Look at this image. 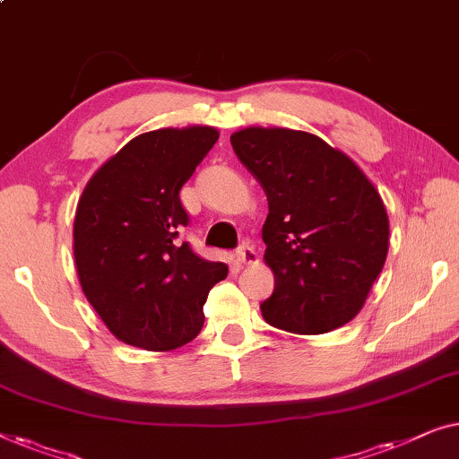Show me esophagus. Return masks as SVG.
<instances>
[{
    "label": "esophagus",
    "mask_w": 459,
    "mask_h": 459,
    "mask_svg": "<svg viewBox=\"0 0 459 459\" xmlns=\"http://www.w3.org/2000/svg\"><path fill=\"white\" fill-rule=\"evenodd\" d=\"M237 262H241V264H255L257 262V254H255V249H254V245H249V243H243L241 247L237 249Z\"/></svg>",
    "instance_id": "1"
}]
</instances>
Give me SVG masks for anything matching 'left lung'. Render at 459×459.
I'll list each match as a JSON object with an SVG mask.
<instances>
[{
    "mask_svg": "<svg viewBox=\"0 0 459 459\" xmlns=\"http://www.w3.org/2000/svg\"><path fill=\"white\" fill-rule=\"evenodd\" d=\"M230 145L268 197L262 238L274 291L260 306L264 320L295 334L347 325L389 251L378 191L316 134L249 126L230 134Z\"/></svg>",
    "mask_w": 459,
    "mask_h": 459,
    "instance_id": "left-lung-1",
    "label": "left lung"
}]
</instances>
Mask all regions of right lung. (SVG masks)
Listing matches in <instances>:
<instances>
[{
  "mask_svg": "<svg viewBox=\"0 0 459 459\" xmlns=\"http://www.w3.org/2000/svg\"><path fill=\"white\" fill-rule=\"evenodd\" d=\"M218 141L212 126L139 134L89 180L74 216V262L82 293L122 343L168 351L204 326L210 289L227 279L178 241L189 224L180 186Z\"/></svg>",
  "mask_w": 459,
  "mask_h": 459,
  "instance_id": "right-lung-1",
  "label": "right lung"
}]
</instances>
